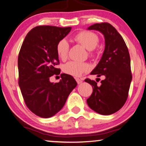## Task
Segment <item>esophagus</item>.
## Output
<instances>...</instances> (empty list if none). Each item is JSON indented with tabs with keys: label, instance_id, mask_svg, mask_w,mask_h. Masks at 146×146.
Instances as JSON below:
<instances>
[{
	"label": "esophagus",
	"instance_id": "1",
	"mask_svg": "<svg viewBox=\"0 0 146 146\" xmlns=\"http://www.w3.org/2000/svg\"><path fill=\"white\" fill-rule=\"evenodd\" d=\"M76 82H77L78 84H80L83 82L82 79H80V78H76Z\"/></svg>",
	"mask_w": 146,
	"mask_h": 146
}]
</instances>
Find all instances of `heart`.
Here are the masks:
<instances>
[{
	"label": "heart",
	"instance_id": "b5f03b06",
	"mask_svg": "<svg viewBox=\"0 0 146 146\" xmlns=\"http://www.w3.org/2000/svg\"><path fill=\"white\" fill-rule=\"evenodd\" d=\"M75 40L79 44L85 47L90 51V55L93 54V51L97 46L99 39L96 34L88 31H81L75 36ZM69 51V44L65 39L60 40L56 45V52L59 58L62 60H66L68 57ZM90 65L87 63L71 61L64 66L63 70L66 73L78 77L84 73L88 72L90 70Z\"/></svg>",
	"mask_w": 146,
	"mask_h": 146
}]
</instances>
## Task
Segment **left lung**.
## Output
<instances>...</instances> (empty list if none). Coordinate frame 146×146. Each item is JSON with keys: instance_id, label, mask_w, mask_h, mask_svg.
Returning <instances> with one entry per match:
<instances>
[{"instance_id": "1", "label": "left lung", "mask_w": 146, "mask_h": 146, "mask_svg": "<svg viewBox=\"0 0 146 146\" xmlns=\"http://www.w3.org/2000/svg\"><path fill=\"white\" fill-rule=\"evenodd\" d=\"M87 29L100 32L105 40L102 57L91 72L97 77L104 75L105 79L101 81L100 86L95 81L86 79L85 82L93 87L87 103L94 111L110 115L120 110L128 97L132 80L129 53L122 36L110 24H95Z\"/></svg>"}]
</instances>
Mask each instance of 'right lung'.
Returning a JSON list of instances; mask_svg holds the SVG:
<instances>
[{"mask_svg": "<svg viewBox=\"0 0 146 146\" xmlns=\"http://www.w3.org/2000/svg\"><path fill=\"white\" fill-rule=\"evenodd\" d=\"M71 27L36 26L27 34L18 57L19 85L29 110L42 118H50L64 107L77 86L72 76L62 73L58 83L50 76L59 75L56 45L68 35Z\"/></svg>", "mask_w": 146, "mask_h": 146, "instance_id": "add662e5", "label": "right lung"}]
</instances>
